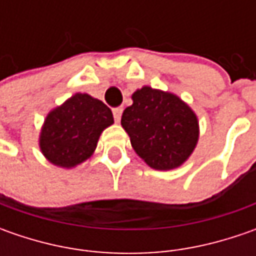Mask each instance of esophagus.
Returning a JSON list of instances; mask_svg holds the SVG:
<instances>
[{
	"instance_id": "34e87169",
	"label": "esophagus",
	"mask_w": 256,
	"mask_h": 256,
	"mask_svg": "<svg viewBox=\"0 0 256 256\" xmlns=\"http://www.w3.org/2000/svg\"><path fill=\"white\" fill-rule=\"evenodd\" d=\"M112 114H114V120L118 122V121L121 120V115H122V108H121V106H116V108H114Z\"/></svg>"
}]
</instances>
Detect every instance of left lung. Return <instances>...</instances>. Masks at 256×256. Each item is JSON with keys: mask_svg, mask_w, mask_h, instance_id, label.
I'll return each instance as SVG.
<instances>
[{"mask_svg": "<svg viewBox=\"0 0 256 256\" xmlns=\"http://www.w3.org/2000/svg\"><path fill=\"white\" fill-rule=\"evenodd\" d=\"M121 125L131 145L154 170L168 171L188 160L198 142V120L176 95L144 86L132 95Z\"/></svg>", "mask_w": 256, "mask_h": 256, "instance_id": "left-lung-1", "label": "left lung"}]
</instances>
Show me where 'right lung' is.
Here are the masks:
<instances>
[{
	"instance_id": "1",
	"label": "right lung",
	"mask_w": 256,
	"mask_h": 256,
	"mask_svg": "<svg viewBox=\"0 0 256 256\" xmlns=\"http://www.w3.org/2000/svg\"><path fill=\"white\" fill-rule=\"evenodd\" d=\"M112 124V112L102 101L75 94L48 114L40 135L41 151L54 165L72 168L92 155L101 132Z\"/></svg>"
}]
</instances>
